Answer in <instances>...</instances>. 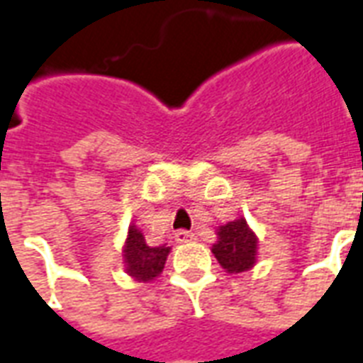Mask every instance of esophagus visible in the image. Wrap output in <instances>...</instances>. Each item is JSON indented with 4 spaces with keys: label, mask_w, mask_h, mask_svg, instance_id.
<instances>
[{
    "label": "esophagus",
    "mask_w": 363,
    "mask_h": 363,
    "mask_svg": "<svg viewBox=\"0 0 363 363\" xmlns=\"http://www.w3.org/2000/svg\"><path fill=\"white\" fill-rule=\"evenodd\" d=\"M174 240L177 242H190V240H194V233L192 230H186V229H179L177 233H174Z\"/></svg>",
    "instance_id": "1"
}]
</instances>
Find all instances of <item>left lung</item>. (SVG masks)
Masks as SVG:
<instances>
[{
    "label": "left lung",
    "mask_w": 363,
    "mask_h": 363,
    "mask_svg": "<svg viewBox=\"0 0 363 363\" xmlns=\"http://www.w3.org/2000/svg\"><path fill=\"white\" fill-rule=\"evenodd\" d=\"M219 240L211 252L229 273H242L256 264V236L244 219H236L219 229Z\"/></svg>",
    "instance_id": "8db88e82"
}]
</instances>
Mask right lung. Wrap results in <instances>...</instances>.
I'll list each match as a JSON object with an SVG mask.
<instances>
[{"label":"right lung","mask_w":363,"mask_h":363,"mask_svg":"<svg viewBox=\"0 0 363 363\" xmlns=\"http://www.w3.org/2000/svg\"><path fill=\"white\" fill-rule=\"evenodd\" d=\"M169 246H147L144 235L140 230L130 227L128 229L127 246H125V259H127V271L130 277L136 281H152L157 277L167 259Z\"/></svg>","instance_id":"right-lung-1"}]
</instances>
